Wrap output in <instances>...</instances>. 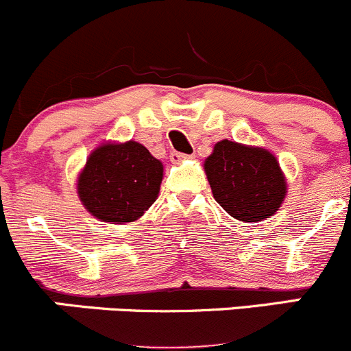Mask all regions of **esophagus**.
<instances>
[{
    "instance_id": "esophagus-1",
    "label": "esophagus",
    "mask_w": 351,
    "mask_h": 351,
    "mask_svg": "<svg viewBox=\"0 0 351 351\" xmlns=\"http://www.w3.org/2000/svg\"><path fill=\"white\" fill-rule=\"evenodd\" d=\"M189 158H191V155H186V154H177V152L171 154V160L174 162V164H180V162L189 160Z\"/></svg>"
}]
</instances>
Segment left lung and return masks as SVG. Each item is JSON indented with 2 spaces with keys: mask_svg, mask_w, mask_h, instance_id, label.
Returning a JSON list of instances; mask_svg holds the SVG:
<instances>
[{
  "mask_svg": "<svg viewBox=\"0 0 351 351\" xmlns=\"http://www.w3.org/2000/svg\"><path fill=\"white\" fill-rule=\"evenodd\" d=\"M215 201L241 221H261L278 211L287 179L271 152L221 140L204 160Z\"/></svg>",
  "mask_w": 351,
  "mask_h": 351,
  "instance_id": "8db88e82",
  "label": "left lung"
}]
</instances>
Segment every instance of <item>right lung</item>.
I'll return each mask as SVG.
<instances>
[{"mask_svg": "<svg viewBox=\"0 0 351 351\" xmlns=\"http://www.w3.org/2000/svg\"><path fill=\"white\" fill-rule=\"evenodd\" d=\"M164 165L138 141L102 143L90 154L76 180L80 201L102 221L128 223L155 203Z\"/></svg>", "mask_w": 351, "mask_h": 351, "instance_id": "obj_1", "label": "right lung"}]
</instances>
